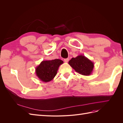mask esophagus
Here are the masks:
<instances>
[{
    "mask_svg": "<svg viewBox=\"0 0 123 123\" xmlns=\"http://www.w3.org/2000/svg\"><path fill=\"white\" fill-rule=\"evenodd\" d=\"M64 62H69V58H65V59H64Z\"/></svg>",
    "mask_w": 123,
    "mask_h": 123,
    "instance_id": "obj_1",
    "label": "esophagus"
}]
</instances>
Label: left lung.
I'll list each match as a JSON object with an SVG mask.
<instances>
[{
  "instance_id": "1",
  "label": "left lung",
  "mask_w": 123,
  "mask_h": 123,
  "mask_svg": "<svg viewBox=\"0 0 123 123\" xmlns=\"http://www.w3.org/2000/svg\"><path fill=\"white\" fill-rule=\"evenodd\" d=\"M68 64L76 72L86 76L92 74L94 68V63L82 55L72 58Z\"/></svg>"
}]
</instances>
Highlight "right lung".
Returning a JSON list of instances; mask_svg holds the SVG:
<instances>
[{"label": "right lung", "mask_w": 123, "mask_h": 123, "mask_svg": "<svg viewBox=\"0 0 123 123\" xmlns=\"http://www.w3.org/2000/svg\"><path fill=\"white\" fill-rule=\"evenodd\" d=\"M63 62V61L59 59L42 61L36 67V76L43 82H49L56 75L59 66Z\"/></svg>", "instance_id": "1"}]
</instances>
